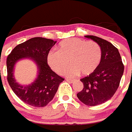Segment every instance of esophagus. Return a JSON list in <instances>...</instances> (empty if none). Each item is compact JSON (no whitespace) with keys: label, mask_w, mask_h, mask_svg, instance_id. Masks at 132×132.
Returning <instances> with one entry per match:
<instances>
[{"label":"esophagus","mask_w":132,"mask_h":132,"mask_svg":"<svg viewBox=\"0 0 132 132\" xmlns=\"http://www.w3.org/2000/svg\"><path fill=\"white\" fill-rule=\"evenodd\" d=\"M66 80L67 81V82H71V83H73L74 81H75L74 80H71V79H68V78H66Z\"/></svg>","instance_id":"1"}]
</instances>
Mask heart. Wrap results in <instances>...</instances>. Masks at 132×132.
Wrapping results in <instances>:
<instances>
[{"label":"heart","instance_id":"b5f03b06","mask_svg":"<svg viewBox=\"0 0 132 132\" xmlns=\"http://www.w3.org/2000/svg\"><path fill=\"white\" fill-rule=\"evenodd\" d=\"M101 58L100 46L94 41L73 38L64 40L58 45V51L52 50L47 55L49 66L56 73L63 74L71 64L66 75L74 78L80 73L90 75L98 68Z\"/></svg>","mask_w":132,"mask_h":132}]
</instances>
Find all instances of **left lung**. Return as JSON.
Masks as SVG:
<instances>
[{
	"instance_id": "left-lung-1",
	"label": "left lung",
	"mask_w": 132,
	"mask_h": 132,
	"mask_svg": "<svg viewBox=\"0 0 132 132\" xmlns=\"http://www.w3.org/2000/svg\"><path fill=\"white\" fill-rule=\"evenodd\" d=\"M85 37L100 46L101 58L96 71L80 79L84 87L77 96L85 105L94 106L108 101L116 93L123 75L124 65L118 50L113 44L96 36Z\"/></svg>"
}]
</instances>
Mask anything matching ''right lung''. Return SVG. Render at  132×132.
<instances>
[{"label":"right lung","instance_id":"obj_1","mask_svg":"<svg viewBox=\"0 0 132 132\" xmlns=\"http://www.w3.org/2000/svg\"><path fill=\"white\" fill-rule=\"evenodd\" d=\"M56 43L51 39L33 38L16 45L7 58L9 85L16 96L30 106H47L53 99L59 86L64 80L55 73L47 64L49 52ZM24 58L32 60L38 69L36 78L28 86L18 84L14 76L16 63Z\"/></svg>","mask_w":132,"mask_h":132}]
</instances>
